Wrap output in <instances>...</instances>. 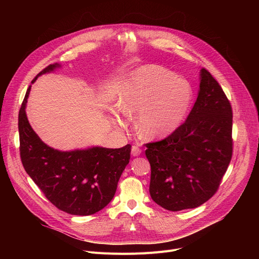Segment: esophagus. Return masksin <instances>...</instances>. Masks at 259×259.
Returning <instances> with one entry per match:
<instances>
[{
    "instance_id": "34e87169",
    "label": "esophagus",
    "mask_w": 259,
    "mask_h": 259,
    "mask_svg": "<svg viewBox=\"0 0 259 259\" xmlns=\"http://www.w3.org/2000/svg\"><path fill=\"white\" fill-rule=\"evenodd\" d=\"M141 153H142L141 148H139L138 146H132V149H131V154H132L133 156H139Z\"/></svg>"
}]
</instances>
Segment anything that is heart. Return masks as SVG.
<instances>
[{"mask_svg":"<svg viewBox=\"0 0 259 259\" xmlns=\"http://www.w3.org/2000/svg\"><path fill=\"white\" fill-rule=\"evenodd\" d=\"M193 97L189 81L158 65L143 66L135 70L122 87L118 101L125 115L138 114V129L146 139L166 137L178 128ZM120 128L127 120L114 116Z\"/></svg>","mask_w":259,"mask_h":259,"instance_id":"b5f03b06","label":"heart"}]
</instances>
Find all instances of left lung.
<instances>
[{"mask_svg":"<svg viewBox=\"0 0 259 259\" xmlns=\"http://www.w3.org/2000/svg\"><path fill=\"white\" fill-rule=\"evenodd\" d=\"M232 107L202 68L196 102L187 119L164 140L146 144L149 192L169 211L199 207L220 188L233 153Z\"/></svg>","mask_w":259,"mask_h":259,"instance_id":"8db88e82","label":"left lung"}]
</instances>
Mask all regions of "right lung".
Instances as JSON below:
<instances>
[{
    "label": "right lung",
    "mask_w": 259,
    "mask_h": 259,
    "mask_svg": "<svg viewBox=\"0 0 259 259\" xmlns=\"http://www.w3.org/2000/svg\"><path fill=\"white\" fill-rule=\"evenodd\" d=\"M59 64L49 65L40 74ZM27 89L19 112L20 155L23 167L46 198L59 210L72 215H91L113 198L120 175L129 164L131 145L118 149L92 147L62 152L44 144L26 116Z\"/></svg>",
    "instance_id": "1"
}]
</instances>
